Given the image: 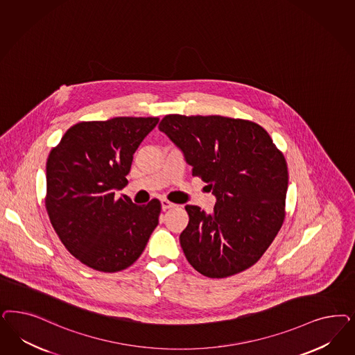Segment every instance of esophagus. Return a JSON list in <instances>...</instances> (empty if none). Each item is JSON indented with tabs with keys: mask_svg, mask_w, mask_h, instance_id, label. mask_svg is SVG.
Returning <instances> with one entry per match:
<instances>
[{
	"mask_svg": "<svg viewBox=\"0 0 355 355\" xmlns=\"http://www.w3.org/2000/svg\"><path fill=\"white\" fill-rule=\"evenodd\" d=\"M160 204H162V209L163 210H167V209H171V207H175V204L171 202V201H168V200H166V198H163L162 201H160Z\"/></svg>",
	"mask_w": 355,
	"mask_h": 355,
	"instance_id": "34e87169",
	"label": "esophagus"
}]
</instances>
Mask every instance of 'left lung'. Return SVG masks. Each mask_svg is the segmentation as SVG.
Listing matches in <instances>:
<instances>
[{"mask_svg":"<svg viewBox=\"0 0 355 355\" xmlns=\"http://www.w3.org/2000/svg\"><path fill=\"white\" fill-rule=\"evenodd\" d=\"M158 128L217 198L210 214L185 206L189 223L180 244L187 260L210 278L248 269L285 219L288 172L284 154L263 126L248 120L167 114Z\"/></svg>","mask_w":355,"mask_h":355,"instance_id":"left-lung-1","label":"left lung"}]
</instances>
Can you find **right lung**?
Masks as SVG:
<instances>
[{"mask_svg":"<svg viewBox=\"0 0 355 355\" xmlns=\"http://www.w3.org/2000/svg\"><path fill=\"white\" fill-rule=\"evenodd\" d=\"M158 117H114L69 128L46 160V213L80 263L99 272L126 269L158 226L159 200L136 205L116 191L128 184L133 154Z\"/></svg>","mask_w":355,"mask_h":355,"instance_id":"obj_1","label":"right lung"}]
</instances>
